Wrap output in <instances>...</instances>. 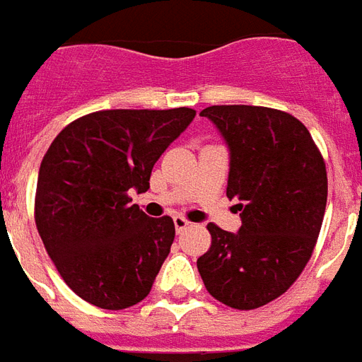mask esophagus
<instances>
[{
	"instance_id": "1",
	"label": "esophagus",
	"mask_w": 362,
	"mask_h": 362,
	"mask_svg": "<svg viewBox=\"0 0 362 362\" xmlns=\"http://www.w3.org/2000/svg\"><path fill=\"white\" fill-rule=\"evenodd\" d=\"M174 227H176V233L180 235L182 230H186L188 227H192V223H189L186 217H182V215H176V217H174Z\"/></svg>"
}]
</instances>
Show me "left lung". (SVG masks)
Wrapping results in <instances>:
<instances>
[{"label":"left lung","instance_id":"left-lung-1","mask_svg":"<svg viewBox=\"0 0 362 362\" xmlns=\"http://www.w3.org/2000/svg\"><path fill=\"white\" fill-rule=\"evenodd\" d=\"M199 114L228 143L227 197L240 199L243 227L233 235L209 223L211 246L197 272L219 303L254 310L283 295L310 259L326 213V163L288 112L221 104Z\"/></svg>","mask_w":362,"mask_h":362}]
</instances>
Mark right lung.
Masks as SVG:
<instances>
[{"label":"right lung","instance_id":"right-lung-1","mask_svg":"<svg viewBox=\"0 0 362 362\" xmlns=\"http://www.w3.org/2000/svg\"><path fill=\"white\" fill-rule=\"evenodd\" d=\"M196 116L192 108L98 110L67 124L46 151L35 196L44 248L66 285L104 310L149 295L170 252L174 221L151 219L129 192Z\"/></svg>","mask_w":362,"mask_h":362}]
</instances>
